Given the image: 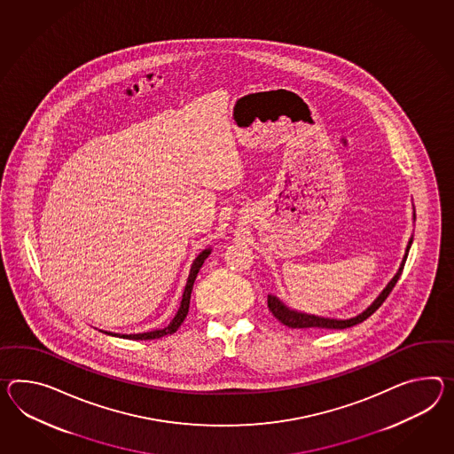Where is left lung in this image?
<instances>
[{"label": "left lung", "mask_w": 454, "mask_h": 454, "mask_svg": "<svg viewBox=\"0 0 454 454\" xmlns=\"http://www.w3.org/2000/svg\"><path fill=\"white\" fill-rule=\"evenodd\" d=\"M410 244H411V239H410L409 246H407V254H405L403 261H402V266L398 269L397 276L388 282L387 287L384 288V292L377 297L376 301L369 309L363 311L361 315L354 317V318H349V320H332V318H320V317H315V315L299 313V311L288 309L284 303H280V300L272 297V295L267 297V307L272 311V315L276 317L277 320L280 321L282 325L288 326V328H292V330H313V328H318V330H344V328L354 326V325L364 321L365 318H369L390 295V292L394 290L398 278L402 276V270H403L407 255H409Z\"/></svg>", "instance_id": "8db88e82"}]
</instances>
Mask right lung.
Wrapping results in <instances>:
<instances>
[{
	"label": "right lung",
	"instance_id": "obj_1",
	"mask_svg": "<svg viewBox=\"0 0 454 454\" xmlns=\"http://www.w3.org/2000/svg\"><path fill=\"white\" fill-rule=\"evenodd\" d=\"M210 249H205L203 253H200L199 257L195 259L193 266L190 269V276H188L187 286L184 290V297H182V303H180V309H178L177 315L174 317V320L170 321V325L166 326L164 330H155V332L149 333H139V334H113V336H120V338H128V340H157V338H162L166 334H172L178 330V326L184 323V320L187 318L188 307H190V295H192V288H193V282L197 278L199 274L200 267L203 266L205 259L210 255ZM111 334V333H108Z\"/></svg>",
	"mask_w": 454,
	"mask_h": 454
}]
</instances>
